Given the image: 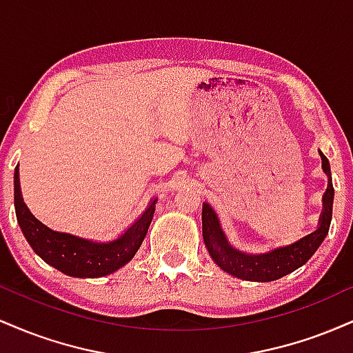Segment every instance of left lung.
Here are the masks:
<instances>
[{"label": "left lung", "instance_id": "left-lung-1", "mask_svg": "<svg viewBox=\"0 0 353 353\" xmlns=\"http://www.w3.org/2000/svg\"><path fill=\"white\" fill-rule=\"evenodd\" d=\"M319 154L322 159V171L327 176V190L322 197L319 225L314 232L307 234L292 244L272 247L265 252H245L237 249L229 242L212 205L209 202L202 204V237H204L205 249L224 272L242 281L272 282L297 270L315 254L329 234L332 205H334V185H332L329 159L323 156L322 151H319Z\"/></svg>", "mask_w": 353, "mask_h": 353}]
</instances>
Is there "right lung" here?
Masks as SVG:
<instances>
[{
	"instance_id": "right-lung-1",
	"label": "right lung",
	"mask_w": 353,
	"mask_h": 353,
	"mask_svg": "<svg viewBox=\"0 0 353 353\" xmlns=\"http://www.w3.org/2000/svg\"><path fill=\"white\" fill-rule=\"evenodd\" d=\"M157 197L151 199L139 217L119 234L106 242L91 241L68 232H59L38 221L28 205L24 204L21 184H19V165L14 169V210L28 244L46 264L59 272L78 279H98L109 275L124 267L134 257L143 244L154 212Z\"/></svg>"
}]
</instances>
